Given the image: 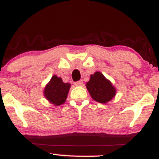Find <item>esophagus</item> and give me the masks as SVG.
I'll return each instance as SVG.
<instances>
[{
	"instance_id": "esophagus-1",
	"label": "esophagus",
	"mask_w": 159,
	"mask_h": 159,
	"mask_svg": "<svg viewBox=\"0 0 159 159\" xmlns=\"http://www.w3.org/2000/svg\"><path fill=\"white\" fill-rule=\"evenodd\" d=\"M74 84H75V86H77V87H79V86H82V85H83V81L81 80V81L75 82Z\"/></svg>"
}]
</instances>
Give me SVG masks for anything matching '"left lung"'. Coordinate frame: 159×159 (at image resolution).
Returning <instances> with one entry per match:
<instances>
[{
	"label": "left lung",
	"mask_w": 159,
	"mask_h": 159,
	"mask_svg": "<svg viewBox=\"0 0 159 159\" xmlns=\"http://www.w3.org/2000/svg\"><path fill=\"white\" fill-rule=\"evenodd\" d=\"M86 87L91 97L96 102L105 104L115 97L116 88L112 83L100 72L90 75V78L86 84Z\"/></svg>",
	"instance_id": "8db88e82"
}]
</instances>
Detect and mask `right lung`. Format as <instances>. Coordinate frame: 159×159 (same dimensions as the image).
I'll return each mask as SVG.
<instances>
[{
  "instance_id": "add662e5",
  "label": "right lung",
  "mask_w": 159,
  "mask_h": 159,
  "mask_svg": "<svg viewBox=\"0 0 159 159\" xmlns=\"http://www.w3.org/2000/svg\"><path fill=\"white\" fill-rule=\"evenodd\" d=\"M71 84L64 83L61 78L53 75L50 81L45 85L43 94L47 100L52 105L59 106L66 102Z\"/></svg>"
}]
</instances>
